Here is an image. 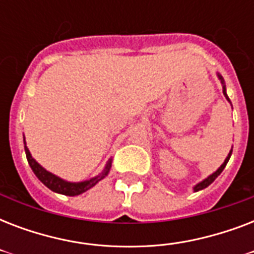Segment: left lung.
<instances>
[{"instance_id": "obj_1", "label": "left lung", "mask_w": 254, "mask_h": 254, "mask_svg": "<svg viewBox=\"0 0 254 254\" xmlns=\"http://www.w3.org/2000/svg\"><path fill=\"white\" fill-rule=\"evenodd\" d=\"M217 76H219V79H220V81H221V84H223V93H224L225 99L228 100L229 103H231V100H229L228 95H227V91H225L224 79H223V77H221L220 75H217ZM231 155H232V149H231V151H229L228 157H227V158H225L224 163H223V165H221V166L219 167V169H217L216 171H215V173L211 174V175H209V177H207V178H205V179H203V181H201V182H199V183H197V185L195 186V187H193V191H195V192H196V191H199V190H203V189H205V187H208V186L211 185V183H212V182L215 181V179H216L217 177H219V175H220L221 171H223V170H224V167L227 166V163H228L229 158H231Z\"/></svg>"}]
</instances>
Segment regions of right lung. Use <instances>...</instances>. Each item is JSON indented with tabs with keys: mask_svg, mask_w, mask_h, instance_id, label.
Masks as SVG:
<instances>
[{
	"mask_svg": "<svg viewBox=\"0 0 254 254\" xmlns=\"http://www.w3.org/2000/svg\"><path fill=\"white\" fill-rule=\"evenodd\" d=\"M23 143H25V153L26 158H27V162H29L30 167H31V170L34 171V174L37 175L38 179H39L46 187H49L51 191H54V192L63 193V195H67V196H76V195H80V193L85 192V191H88L89 189H92L97 182H100L103 178L107 177L112 166V159H109L105 169L103 170V173L100 174V175H97V177L92 178L89 181L84 182H67L64 181V179H62V178L57 177L55 174L50 173V171H47L46 169H43V167L31 157L29 149L26 146L25 135H23Z\"/></svg>",
	"mask_w": 254,
	"mask_h": 254,
	"instance_id": "add662e5",
	"label": "right lung"
}]
</instances>
